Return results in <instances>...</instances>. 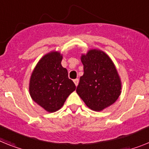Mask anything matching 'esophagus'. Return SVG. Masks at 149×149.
Returning <instances> with one entry per match:
<instances>
[{
    "mask_svg": "<svg viewBox=\"0 0 149 149\" xmlns=\"http://www.w3.org/2000/svg\"><path fill=\"white\" fill-rule=\"evenodd\" d=\"M73 82H74L76 86H77L79 84V79H74V80H73Z\"/></svg>",
    "mask_w": 149,
    "mask_h": 149,
    "instance_id": "esophagus-1",
    "label": "esophagus"
}]
</instances>
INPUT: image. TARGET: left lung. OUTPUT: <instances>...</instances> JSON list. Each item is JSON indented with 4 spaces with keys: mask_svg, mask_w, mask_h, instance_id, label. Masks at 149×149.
<instances>
[{
    "mask_svg": "<svg viewBox=\"0 0 149 149\" xmlns=\"http://www.w3.org/2000/svg\"><path fill=\"white\" fill-rule=\"evenodd\" d=\"M81 61L84 73L77 86V94L88 108L103 111L120 95L122 83L116 67L109 56L99 49L82 54Z\"/></svg>",
    "mask_w": 149,
    "mask_h": 149,
    "instance_id": "left-lung-1",
    "label": "left lung"
}]
</instances>
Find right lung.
Instances as JSON below:
<instances>
[{"label": "right lung", "instance_id": "right-lung-1", "mask_svg": "<svg viewBox=\"0 0 149 149\" xmlns=\"http://www.w3.org/2000/svg\"><path fill=\"white\" fill-rule=\"evenodd\" d=\"M63 55L59 51H51L39 60L29 80L32 99L47 112L53 113L63 104L76 89L74 82L68 78L67 70L62 67Z\"/></svg>", "mask_w": 149, "mask_h": 149}]
</instances>
